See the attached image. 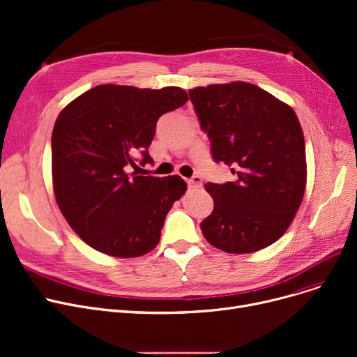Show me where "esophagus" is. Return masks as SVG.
<instances>
[{
  "label": "esophagus",
  "mask_w": 357,
  "mask_h": 357,
  "mask_svg": "<svg viewBox=\"0 0 357 357\" xmlns=\"http://www.w3.org/2000/svg\"><path fill=\"white\" fill-rule=\"evenodd\" d=\"M186 183H188L191 188H201L202 179L199 176H192L191 179H186Z\"/></svg>",
  "instance_id": "obj_1"
}]
</instances>
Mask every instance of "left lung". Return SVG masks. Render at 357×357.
Wrapping results in <instances>:
<instances>
[{
    "mask_svg": "<svg viewBox=\"0 0 357 357\" xmlns=\"http://www.w3.org/2000/svg\"><path fill=\"white\" fill-rule=\"evenodd\" d=\"M213 159L231 166L234 182L205 183L213 213L204 237L227 253H252L284 236L303 202L305 142L294 109L249 82L190 89Z\"/></svg>",
    "mask_w": 357,
    "mask_h": 357,
    "instance_id": "obj_1",
    "label": "left lung"
}]
</instances>
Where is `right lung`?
<instances>
[{
    "mask_svg": "<svg viewBox=\"0 0 357 357\" xmlns=\"http://www.w3.org/2000/svg\"><path fill=\"white\" fill-rule=\"evenodd\" d=\"M186 101L178 86L107 84L61 111L52 133L53 191L70 229L92 249L139 257L156 248L186 183L178 175H139L138 165L152 162L147 149L159 117Z\"/></svg>",
    "mask_w": 357,
    "mask_h": 357,
    "instance_id": "right-lung-1",
    "label": "right lung"
}]
</instances>
